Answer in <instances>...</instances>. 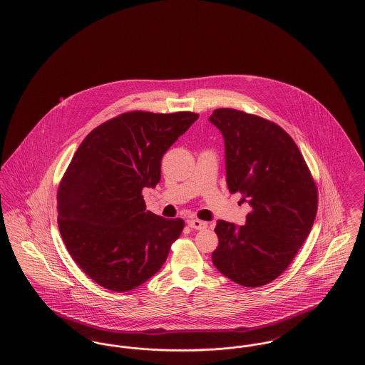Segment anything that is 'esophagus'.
<instances>
[{"instance_id":"34e87169","label":"esophagus","mask_w":365,"mask_h":365,"mask_svg":"<svg viewBox=\"0 0 365 365\" xmlns=\"http://www.w3.org/2000/svg\"><path fill=\"white\" fill-rule=\"evenodd\" d=\"M187 225L194 228V230H205L208 227V223L204 222V220H200V219H189L187 220Z\"/></svg>"}]
</instances>
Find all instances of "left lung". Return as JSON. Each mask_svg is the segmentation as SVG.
I'll use <instances>...</instances> for the list:
<instances>
[{
	"instance_id": "obj_1",
	"label": "left lung",
	"mask_w": 365,
	"mask_h": 365,
	"mask_svg": "<svg viewBox=\"0 0 365 365\" xmlns=\"http://www.w3.org/2000/svg\"><path fill=\"white\" fill-rule=\"evenodd\" d=\"M226 145L227 186L252 207L245 226L219 220L215 267L245 287L282 275L308 238L317 187L293 138L274 122L220 108L209 118Z\"/></svg>"
}]
</instances>
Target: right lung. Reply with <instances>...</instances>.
<instances>
[{
    "label": "right lung",
    "mask_w": 365,
    "mask_h": 365,
    "mask_svg": "<svg viewBox=\"0 0 365 365\" xmlns=\"http://www.w3.org/2000/svg\"><path fill=\"white\" fill-rule=\"evenodd\" d=\"M198 119L192 112L133 110L96 127L57 190V223L71 257L96 283L124 293L160 271L185 222L146 210L161 158Z\"/></svg>",
    "instance_id": "right-lung-1"
}]
</instances>
